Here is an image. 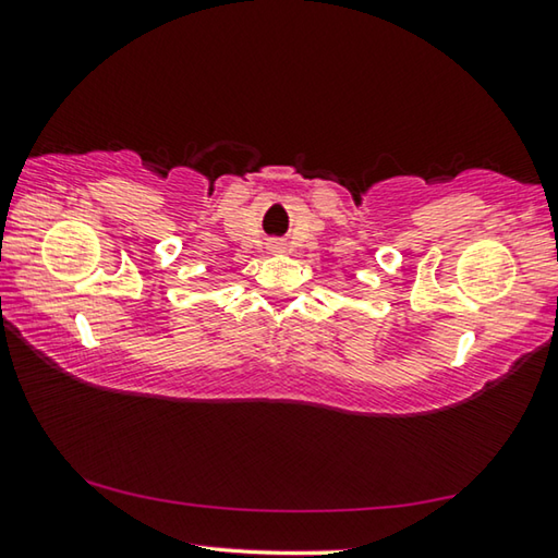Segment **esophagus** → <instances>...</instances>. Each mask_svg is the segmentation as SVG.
I'll return each instance as SVG.
<instances>
[{"label":"esophagus","mask_w":558,"mask_h":558,"mask_svg":"<svg viewBox=\"0 0 558 558\" xmlns=\"http://www.w3.org/2000/svg\"><path fill=\"white\" fill-rule=\"evenodd\" d=\"M286 248V245H282L280 241H270V251H282Z\"/></svg>","instance_id":"obj_1"}]
</instances>
